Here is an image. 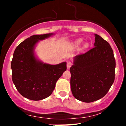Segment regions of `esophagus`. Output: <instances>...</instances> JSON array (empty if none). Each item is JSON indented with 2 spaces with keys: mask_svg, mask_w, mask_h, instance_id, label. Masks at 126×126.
I'll list each match as a JSON object with an SVG mask.
<instances>
[{
  "mask_svg": "<svg viewBox=\"0 0 126 126\" xmlns=\"http://www.w3.org/2000/svg\"><path fill=\"white\" fill-rule=\"evenodd\" d=\"M72 65V63L71 62H67V69H69V68L71 67Z\"/></svg>",
  "mask_w": 126,
  "mask_h": 126,
  "instance_id": "1",
  "label": "esophagus"
}]
</instances>
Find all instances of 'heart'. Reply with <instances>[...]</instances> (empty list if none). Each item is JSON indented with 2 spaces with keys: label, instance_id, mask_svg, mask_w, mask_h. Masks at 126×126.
Segmentation results:
<instances>
[{
  "label": "heart",
  "instance_id": "obj_1",
  "mask_svg": "<svg viewBox=\"0 0 126 126\" xmlns=\"http://www.w3.org/2000/svg\"><path fill=\"white\" fill-rule=\"evenodd\" d=\"M82 42V38H79L78 40H76V41L74 42V46H76V47H78L79 46V45L81 44V43ZM88 47V44H85L84 45V48H86Z\"/></svg>",
  "mask_w": 126,
  "mask_h": 126
}]
</instances>
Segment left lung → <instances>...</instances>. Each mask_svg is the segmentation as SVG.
Wrapping results in <instances>:
<instances>
[{
  "label": "left lung",
  "mask_w": 126,
  "mask_h": 126,
  "mask_svg": "<svg viewBox=\"0 0 126 126\" xmlns=\"http://www.w3.org/2000/svg\"><path fill=\"white\" fill-rule=\"evenodd\" d=\"M94 47L74 57L70 69L73 96L85 102L101 99L107 94L115 79V60L107 41L95 34Z\"/></svg>",
  "instance_id": "8db88e82"
}]
</instances>
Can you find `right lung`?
I'll use <instances>...</instances> for the list:
<instances>
[{
  "label": "right lung",
  "instance_id": "obj_1",
  "mask_svg": "<svg viewBox=\"0 0 126 126\" xmlns=\"http://www.w3.org/2000/svg\"><path fill=\"white\" fill-rule=\"evenodd\" d=\"M53 35H32L20 43L14 51L11 62L12 81L20 94L31 100H41L50 96L67 69L66 62L52 65L35 56L36 44Z\"/></svg>",
  "mask_w": 126,
  "mask_h": 126
}]
</instances>
